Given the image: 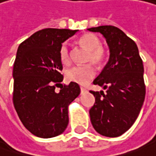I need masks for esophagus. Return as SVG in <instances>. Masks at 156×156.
<instances>
[{
	"instance_id": "esophagus-1",
	"label": "esophagus",
	"mask_w": 156,
	"mask_h": 156,
	"mask_svg": "<svg viewBox=\"0 0 156 156\" xmlns=\"http://www.w3.org/2000/svg\"><path fill=\"white\" fill-rule=\"evenodd\" d=\"M81 92H82V94L84 93V92H86V89H84L83 87H81Z\"/></svg>"
}]
</instances>
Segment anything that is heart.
I'll return each mask as SVG.
<instances>
[{
  "label": "heart",
  "mask_w": 156,
  "mask_h": 156,
  "mask_svg": "<svg viewBox=\"0 0 156 156\" xmlns=\"http://www.w3.org/2000/svg\"><path fill=\"white\" fill-rule=\"evenodd\" d=\"M79 43L89 50L87 57L88 61H91L95 65H100L105 58V50L101 47L99 39L92 34H85L79 38ZM59 58L63 64L70 62V50L67 42L62 43L59 49ZM95 75L94 69L90 65L75 66L69 68L66 72V78L68 82L85 85Z\"/></svg>",
  "instance_id": "obj_1"
}]
</instances>
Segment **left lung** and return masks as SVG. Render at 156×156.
<instances>
[{
    "label": "left lung",
    "instance_id": "obj_1",
    "mask_svg": "<svg viewBox=\"0 0 156 156\" xmlns=\"http://www.w3.org/2000/svg\"><path fill=\"white\" fill-rule=\"evenodd\" d=\"M100 33L109 48L108 61L93 81L95 85L106 89L90 91L95 104L90 110L95 130L106 137L122 135L138 118L146 95L143 62L134 41L119 28L100 26L88 28Z\"/></svg>",
    "mask_w": 156,
    "mask_h": 156
}]
</instances>
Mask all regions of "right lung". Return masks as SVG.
<instances>
[{
	"label": "right lung",
	"mask_w": 156,
	"mask_h": 156,
	"mask_svg": "<svg viewBox=\"0 0 156 156\" xmlns=\"http://www.w3.org/2000/svg\"><path fill=\"white\" fill-rule=\"evenodd\" d=\"M79 30L46 28L24 41L13 67V104L23 125L36 137L60 135L68 125V106L79 96L75 83L62 85L61 44Z\"/></svg>",
	"instance_id": "add662e5"
}]
</instances>
